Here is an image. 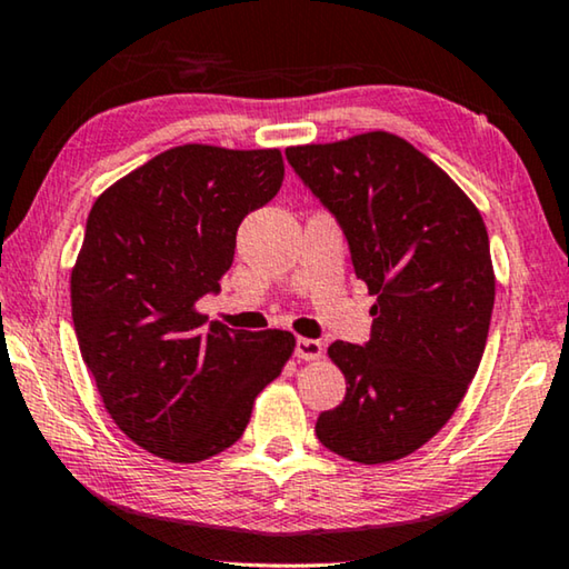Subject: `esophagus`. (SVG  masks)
I'll return each instance as SVG.
<instances>
[{"label":"esophagus","instance_id":"1","mask_svg":"<svg viewBox=\"0 0 569 569\" xmlns=\"http://www.w3.org/2000/svg\"><path fill=\"white\" fill-rule=\"evenodd\" d=\"M295 353H298V359H302V361H316L323 357V343L316 339H298Z\"/></svg>","mask_w":569,"mask_h":569}]
</instances>
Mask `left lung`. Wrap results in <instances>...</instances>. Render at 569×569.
I'll return each instance as SVG.
<instances>
[{
    "instance_id": "obj_1",
    "label": "left lung",
    "mask_w": 569,
    "mask_h": 569,
    "mask_svg": "<svg viewBox=\"0 0 569 569\" xmlns=\"http://www.w3.org/2000/svg\"><path fill=\"white\" fill-rule=\"evenodd\" d=\"M287 161L341 223L377 298L372 339L328 346L346 398L316 433L351 462H395L447 426L480 367L496 302L488 228L439 163L387 130L290 146Z\"/></svg>"
}]
</instances>
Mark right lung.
Masks as SVG:
<instances>
[{"label": "right lung", "instance_id": "1", "mask_svg": "<svg viewBox=\"0 0 569 569\" xmlns=\"http://www.w3.org/2000/svg\"><path fill=\"white\" fill-rule=\"evenodd\" d=\"M284 179L279 148H169L97 197L71 269V318L104 410L151 455L194 465L249 426L282 375L290 331L204 328L197 310L233 264L236 230Z\"/></svg>", "mask_w": 569, "mask_h": 569}]
</instances>
